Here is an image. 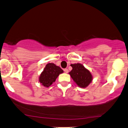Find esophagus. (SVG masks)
I'll return each instance as SVG.
<instances>
[{"instance_id":"obj_1","label":"esophagus","mask_w":128,"mask_h":128,"mask_svg":"<svg viewBox=\"0 0 128 128\" xmlns=\"http://www.w3.org/2000/svg\"><path fill=\"white\" fill-rule=\"evenodd\" d=\"M64 72H66V73H67V72H68V70L67 68L64 69Z\"/></svg>"}]
</instances>
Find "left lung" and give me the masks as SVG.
Wrapping results in <instances>:
<instances>
[{
    "label": "left lung",
    "mask_w": 128,
    "mask_h": 128,
    "mask_svg": "<svg viewBox=\"0 0 128 128\" xmlns=\"http://www.w3.org/2000/svg\"><path fill=\"white\" fill-rule=\"evenodd\" d=\"M72 69L69 74L78 86L86 88L91 83L93 76L88 70L80 63L71 64Z\"/></svg>",
    "instance_id": "obj_1"
}]
</instances>
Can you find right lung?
I'll use <instances>...</instances> for the list:
<instances>
[{"instance_id": "right-lung-1", "label": "right lung", "mask_w": 128, "mask_h": 128, "mask_svg": "<svg viewBox=\"0 0 128 128\" xmlns=\"http://www.w3.org/2000/svg\"><path fill=\"white\" fill-rule=\"evenodd\" d=\"M63 72L60 67L56 66L54 63H48L40 74L39 82L44 87H48L56 82L58 76Z\"/></svg>"}]
</instances>
